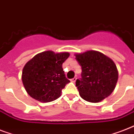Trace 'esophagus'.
<instances>
[{"label":"esophagus","instance_id":"34e87169","mask_svg":"<svg viewBox=\"0 0 134 134\" xmlns=\"http://www.w3.org/2000/svg\"><path fill=\"white\" fill-rule=\"evenodd\" d=\"M76 79H76V77H74V78H73V79H71V81L73 82V83H75L76 81Z\"/></svg>","mask_w":134,"mask_h":134}]
</instances>
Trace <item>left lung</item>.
Returning a JSON list of instances; mask_svg holds the SVG:
<instances>
[{"label":"left lung","mask_w":134,"mask_h":134,"mask_svg":"<svg viewBox=\"0 0 134 134\" xmlns=\"http://www.w3.org/2000/svg\"><path fill=\"white\" fill-rule=\"evenodd\" d=\"M81 67V78L76 81L80 96L97 103L108 97L114 90L118 72L114 62L103 53L88 51L75 55Z\"/></svg>","instance_id":"left-lung-1"}]
</instances>
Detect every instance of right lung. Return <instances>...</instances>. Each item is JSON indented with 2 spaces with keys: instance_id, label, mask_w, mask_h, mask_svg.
Listing matches in <instances>:
<instances>
[{
  "instance_id": "obj_1",
  "label": "right lung",
  "mask_w": 134,
  "mask_h": 134,
  "mask_svg": "<svg viewBox=\"0 0 134 134\" xmlns=\"http://www.w3.org/2000/svg\"><path fill=\"white\" fill-rule=\"evenodd\" d=\"M69 56V53L47 51L37 54L26 63L22 71V81L31 97L50 102L60 97L62 90L70 82L63 69V63Z\"/></svg>"
}]
</instances>
